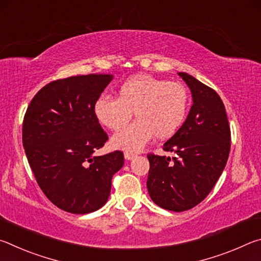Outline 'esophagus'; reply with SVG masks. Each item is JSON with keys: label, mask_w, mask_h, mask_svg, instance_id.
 Wrapping results in <instances>:
<instances>
[{"label": "esophagus", "mask_w": 261, "mask_h": 261, "mask_svg": "<svg viewBox=\"0 0 261 261\" xmlns=\"http://www.w3.org/2000/svg\"><path fill=\"white\" fill-rule=\"evenodd\" d=\"M135 156H136V154L132 153V152H125L124 153V158L126 159V160H132V159H134Z\"/></svg>", "instance_id": "obj_1"}]
</instances>
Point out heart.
<instances>
[{
  "instance_id": "b5f03b06",
  "label": "heart",
  "mask_w": 261,
  "mask_h": 261,
  "mask_svg": "<svg viewBox=\"0 0 261 261\" xmlns=\"http://www.w3.org/2000/svg\"><path fill=\"white\" fill-rule=\"evenodd\" d=\"M189 105V92L183 84L139 74L122 84L116 99L101 96L96 100L94 115L103 126L118 131L130 122L134 113L137 121L115 135L112 144L137 152L153 136L161 140L174 136L187 117Z\"/></svg>"
}]
</instances>
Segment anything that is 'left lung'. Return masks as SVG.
Masks as SVG:
<instances>
[{"mask_svg":"<svg viewBox=\"0 0 261 261\" xmlns=\"http://www.w3.org/2000/svg\"><path fill=\"white\" fill-rule=\"evenodd\" d=\"M192 93L193 105L163 151L148 153L147 190L158 206L174 212L191 210L205 199L226 167L230 152V126L220 95L185 72H178Z\"/></svg>","mask_w":261,"mask_h":261,"instance_id":"left-lung-1","label":"left lung"}]
</instances>
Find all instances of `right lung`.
I'll return each mask as SVG.
<instances>
[{
	"label": "right lung",
	"instance_id": "add662e5",
	"mask_svg": "<svg viewBox=\"0 0 261 261\" xmlns=\"http://www.w3.org/2000/svg\"><path fill=\"white\" fill-rule=\"evenodd\" d=\"M112 74L57 79L31 101L23 121V146L37 183L53 204L73 214L99 210L112 178L124 163L121 151L93 156L108 140L94 103Z\"/></svg>",
	"mask_w": 261,
	"mask_h": 261
}]
</instances>
